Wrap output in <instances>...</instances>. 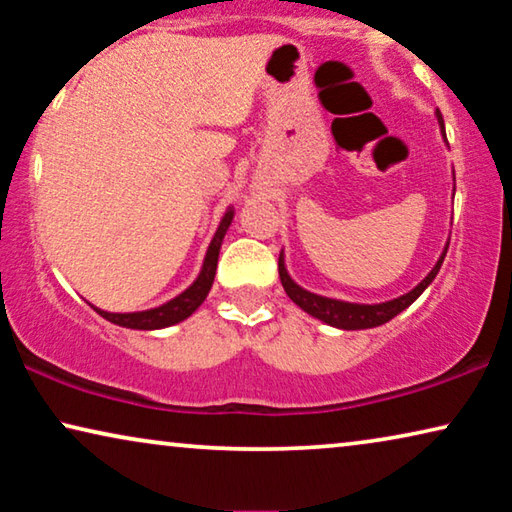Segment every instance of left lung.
Wrapping results in <instances>:
<instances>
[{
  "label": "left lung",
  "instance_id": "left-lung-1",
  "mask_svg": "<svg viewBox=\"0 0 512 512\" xmlns=\"http://www.w3.org/2000/svg\"><path fill=\"white\" fill-rule=\"evenodd\" d=\"M436 118H438V125H440V132H443L445 137V123H443V114L436 111ZM447 142V139H445ZM454 172V170H452ZM447 247H450V242L445 244L443 254L433 265L429 275H426L422 282H419L415 289L403 293V296H398L394 300H384V303H375V305H363V303H347V300H338V298H326V296H319V293H312L303 289V286L296 284L289 275V270H286V263H284V251L279 254V279H282V286L286 291V296H289L293 303H296L300 310H305L307 314H312L314 319L324 321V324L333 326V328H342V331H363V328H375V326H382L387 324L396 317V314H401L405 307H410L415 300L422 296L426 291V286H429L433 279H436L440 265L445 261V254H447Z\"/></svg>",
  "mask_w": 512,
  "mask_h": 512
}]
</instances>
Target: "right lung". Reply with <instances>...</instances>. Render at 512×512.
Returning a JSON list of instances; mask_svg holds the SVG:
<instances>
[{"instance_id": "1", "label": "right lung", "mask_w": 512, "mask_h": 512, "mask_svg": "<svg viewBox=\"0 0 512 512\" xmlns=\"http://www.w3.org/2000/svg\"><path fill=\"white\" fill-rule=\"evenodd\" d=\"M233 216H235L233 207H228L226 214L221 216V223H219V228H216L212 242H209L205 261H202V268H200V275L195 277V282L188 286L186 291H181L179 296H174L172 300H167V303L151 307V310H142V312H107V310H100V307H95V305H93V310L100 314V317L111 321V324L123 326V328H135V331H158V328L174 326V324H179V321L191 317V314L198 310L202 303H205L207 293H209V289H212L214 275H216V263H219L221 242L228 233L230 223H233Z\"/></svg>"}]
</instances>
